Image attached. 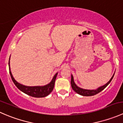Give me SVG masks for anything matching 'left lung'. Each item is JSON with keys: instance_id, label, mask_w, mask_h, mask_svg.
Wrapping results in <instances>:
<instances>
[{"instance_id": "8db88e82", "label": "left lung", "mask_w": 123, "mask_h": 123, "mask_svg": "<svg viewBox=\"0 0 123 123\" xmlns=\"http://www.w3.org/2000/svg\"><path fill=\"white\" fill-rule=\"evenodd\" d=\"M115 73H114L113 75L112 76V77L111 78L110 80H109L108 82L106 83L105 85L99 87L98 88H97L96 89H92V90H89V89H82V88L80 87L77 86L76 85V84L75 83L74 81V77H73V75L71 74V87L73 88V89L74 90V92L77 93L79 94V95H81V96H93V95H96L98 93H99L100 92H101L102 90H104L109 84L111 83V80H112L114 77V75Z\"/></svg>"}]
</instances>
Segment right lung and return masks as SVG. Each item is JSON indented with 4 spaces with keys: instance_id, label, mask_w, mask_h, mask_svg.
<instances>
[{
    "instance_id": "right-lung-1",
    "label": "right lung",
    "mask_w": 123,
    "mask_h": 123,
    "mask_svg": "<svg viewBox=\"0 0 123 123\" xmlns=\"http://www.w3.org/2000/svg\"><path fill=\"white\" fill-rule=\"evenodd\" d=\"M9 73L11 75V79L13 81L15 85L18 87V89L22 91L24 93L33 96L34 98H43L49 95L54 87L55 82L56 78L58 73H56L54 75L52 81L49 84L44 86H27L22 85L19 83L17 82L12 75V73L11 71V67H10V58L9 61Z\"/></svg>"
}]
</instances>
